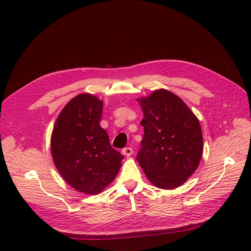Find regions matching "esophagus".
Masks as SVG:
<instances>
[{
    "label": "esophagus",
    "instance_id": "1",
    "mask_svg": "<svg viewBox=\"0 0 251 251\" xmlns=\"http://www.w3.org/2000/svg\"><path fill=\"white\" fill-rule=\"evenodd\" d=\"M122 153H123V154H124V155H125V156H127V157H128V156H130V155H131V154H132V149H131V148H129V147H127V148H124V149H123V151H122Z\"/></svg>",
    "mask_w": 251,
    "mask_h": 251
}]
</instances>
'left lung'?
I'll return each mask as SVG.
<instances>
[{
  "instance_id": "left-lung-1",
  "label": "left lung",
  "mask_w": 251,
  "mask_h": 251,
  "mask_svg": "<svg viewBox=\"0 0 251 251\" xmlns=\"http://www.w3.org/2000/svg\"><path fill=\"white\" fill-rule=\"evenodd\" d=\"M139 101L145 119L137 161L156 188L182 185L194 174L202 154L200 122L177 95L157 89Z\"/></svg>"
}]
</instances>
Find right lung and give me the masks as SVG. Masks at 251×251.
I'll use <instances>...</instances> for the list:
<instances>
[{"label":"right lung","mask_w":251,"mask_h":251,"mask_svg":"<svg viewBox=\"0 0 251 251\" xmlns=\"http://www.w3.org/2000/svg\"><path fill=\"white\" fill-rule=\"evenodd\" d=\"M102 105L93 95H77L60 112L51 134L56 168L69 185L85 194H98L108 186L124 158L99 124Z\"/></svg>","instance_id":"add662e5"}]
</instances>
